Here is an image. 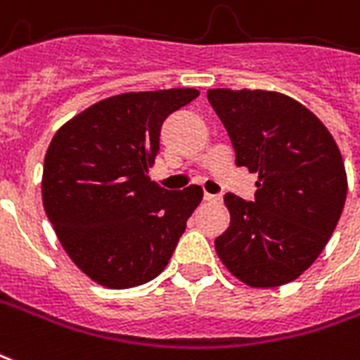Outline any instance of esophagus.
Here are the masks:
<instances>
[{
	"label": "esophagus",
	"mask_w": 360,
	"mask_h": 360,
	"mask_svg": "<svg viewBox=\"0 0 360 360\" xmlns=\"http://www.w3.org/2000/svg\"><path fill=\"white\" fill-rule=\"evenodd\" d=\"M204 200H206V202H219L221 196H217V194L204 193Z\"/></svg>",
	"instance_id": "esophagus-1"
}]
</instances>
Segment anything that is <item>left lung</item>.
Wrapping results in <instances>:
<instances>
[{"label":"left lung","instance_id":"1","mask_svg":"<svg viewBox=\"0 0 360 360\" xmlns=\"http://www.w3.org/2000/svg\"><path fill=\"white\" fill-rule=\"evenodd\" d=\"M236 166L257 173L255 200L225 194L231 225L215 238L229 273L252 288L295 281L321 255L347 196L336 141L309 108L263 89H210Z\"/></svg>","mask_w":360,"mask_h":360}]
</instances>
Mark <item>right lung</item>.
I'll use <instances>...</instances> for the list:
<instances>
[{
	"label": "right lung",
	"mask_w": 360,
	"mask_h": 360,
	"mask_svg": "<svg viewBox=\"0 0 360 360\" xmlns=\"http://www.w3.org/2000/svg\"><path fill=\"white\" fill-rule=\"evenodd\" d=\"M198 89L131 91L68 120L47 148L41 198L58 242L101 286L133 288L164 271L202 200V188L166 191L148 177L164 120Z\"/></svg>",
	"instance_id": "add662e5"
}]
</instances>
